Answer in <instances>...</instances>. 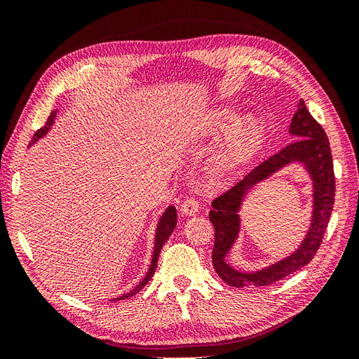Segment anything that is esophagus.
I'll list each match as a JSON object with an SVG mask.
<instances>
[{"label":"esophagus","instance_id":"1","mask_svg":"<svg viewBox=\"0 0 359 359\" xmlns=\"http://www.w3.org/2000/svg\"><path fill=\"white\" fill-rule=\"evenodd\" d=\"M198 211H199V202L193 198L187 199L181 206V212L184 215H194Z\"/></svg>","mask_w":359,"mask_h":359}]
</instances>
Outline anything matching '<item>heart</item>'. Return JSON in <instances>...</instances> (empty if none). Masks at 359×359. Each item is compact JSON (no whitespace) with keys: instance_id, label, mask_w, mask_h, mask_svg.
<instances>
[{"instance_id":"heart-1","label":"heart","mask_w":359,"mask_h":359,"mask_svg":"<svg viewBox=\"0 0 359 359\" xmlns=\"http://www.w3.org/2000/svg\"><path fill=\"white\" fill-rule=\"evenodd\" d=\"M238 119V112L232 107L217 111L210 123L203 126L205 135H217L232 126ZM264 126L255 115L241 118L226 137L222 154L219 156V166L223 172H232L252 161L262 147Z\"/></svg>"}]
</instances>
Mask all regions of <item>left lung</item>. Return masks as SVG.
Instances as JSON below:
<instances>
[{
    "instance_id": "left-lung-1",
    "label": "left lung",
    "mask_w": 359,
    "mask_h": 359,
    "mask_svg": "<svg viewBox=\"0 0 359 359\" xmlns=\"http://www.w3.org/2000/svg\"><path fill=\"white\" fill-rule=\"evenodd\" d=\"M289 135L295 139L277 154L268 157L250 170L235 186L212 201L210 220L215 231L212 265L219 277L233 287L266 286L306 266L316 255L331 217L335 180L330 140L322 126L311 116L306 103L299 100L292 118ZM301 164L313 184V211L309 231L300 247L289 257L256 271H241L226 262L241 230L239 211L246 194L257 183L286 165Z\"/></svg>"
}]
</instances>
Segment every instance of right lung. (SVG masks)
Here are the masks:
<instances>
[{
  "label": "right lung",
  "instance_id": "1",
  "mask_svg": "<svg viewBox=\"0 0 359 359\" xmlns=\"http://www.w3.org/2000/svg\"><path fill=\"white\" fill-rule=\"evenodd\" d=\"M57 114H58V111H52V112H50V115H49V118H48L46 124L43 126V127L39 130V132H36L34 137H32V140L29 142V147H32V145H34V144L37 142L39 139L45 137V136L48 135V132L50 130V127L53 126V123H55V116H57ZM177 219H178V215H177L175 206L169 205L168 208L165 210V212H163V214L160 215L158 223H157V227H156V236H154V252H153V257H151V265H149V268H148V273H147V276L142 278V281H139V285H136L132 290L127 292V293H124V295H121V297L114 298L112 301H121V299H126V298L133 297V295H136V293H137L139 290H142V289L147 286V283H148V281L151 280V277H153V276H154V273H156L157 260H158V255H160V252H161V247L165 245V243L168 241V238L170 236V233L173 232V229H175V226H177Z\"/></svg>",
  "mask_w": 359,
  "mask_h": 359
}]
</instances>
